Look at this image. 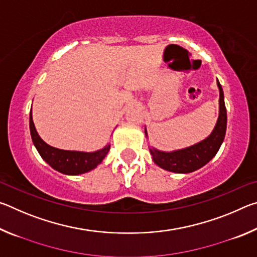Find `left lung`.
Segmentation results:
<instances>
[{
    "instance_id": "1",
    "label": "left lung",
    "mask_w": 257,
    "mask_h": 257,
    "mask_svg": "<svg viewBox=\"0 0 257 257\" xmlns=\"http://www.w3.org/2000/svg\"><path fill=\"white\" fill-rule=\"evenodd\" d=\"M216 84L220 92L219 118L210 136L193 146L172 152H163L152 147L150 149L152 159L160 168L170 172L189 173L201 169L214 158L223 143L225 130H227V110L224 105L223 89L217 79ZM145 135L146 137H149L146 129Z\"/></svg>"
}]
</instances>
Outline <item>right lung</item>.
<instances>
[{
    "mask_svg": "<svg viewBox=\"0 0 257 257\" xmlns=\"http://www.w3.org/2000/svg\"><path fill=\"white\" fill-rule=\"evenodd\" d=\"M29 128L34 145L42 156V159L47 164H50L54 170L64 173V175L77 176L93 170L102 162L110 151V144L102 150L90 152V153L88 152L60 150L50 146L37 134L33 121L32 111L29 114Z\"/></svg>",
    "mask_w": 257,
    "mask_h": 257,
    "instance_id": "right-lung-1",
    "label": "right lung"
}]
</instances>
